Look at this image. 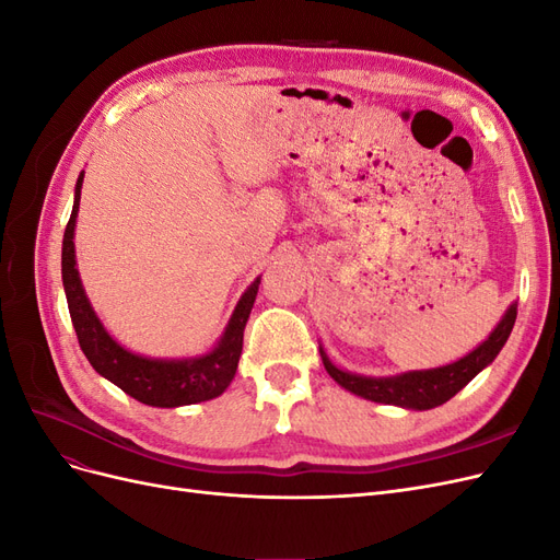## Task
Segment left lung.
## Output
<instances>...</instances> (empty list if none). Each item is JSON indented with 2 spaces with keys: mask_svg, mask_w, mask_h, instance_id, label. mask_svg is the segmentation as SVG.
Instances as JSON below:
<instances>
[{
  "mask_svg": "<svg viewBox=\"0 0 560 560\" xmlns=\"http://www.w3.org/2000/svg\"><path fill=\"white\" fill-rule=\"evenodd\" d=\"M514 322H516V303H512V306L506 308V313L498 322V327L490 331L486 341L474 348L469 354H465V358L446 366L425 369V371H406V374H399V376L371 378V376L350 374V371H343L336 364H331L322 346H319V358L327 369V374L352 395L378 401V404L401 406V409L428 411L455 397L474 376L479 374V371H483L498 358V352L502 350L506 338H510L514 329Z\"/></svg>",
  "mask_w": 560,
  "mask_h": 560,
  "instance_id": "obj_1",
  "label": "left lung"
}]
</instances>
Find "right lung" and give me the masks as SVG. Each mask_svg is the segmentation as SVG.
<instances>
[{
  "mask_svg": "<svg viewBox=\"0 0 560 560\" xmlns=\"http://www.w3.org/2000/svg\"><path fill=\"white\" fill-rule=\"evenodd\" d=\"M81 184L83 173L79 175L74 186V208L62 238V284L79 346L83 354H86V360L100 376H105L116 387H121L126 395L147 406L175 409V406L198 404L219 397L231 385L235 369H238L243 352V331L252 313L254 299H257L261 278L247 287L222 338H219L210 352L186 360H156L126 350L121 343L114 341L109 331L103 327V322L95 315L77 270L74 226L79 214Z\"/></svg>",
  "mask_w": 560,
  "mask_h": 560,
  "instance_id": "right-lung-1",
  "label": "right lung"
}]
</instances>
